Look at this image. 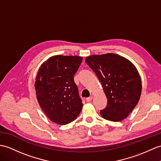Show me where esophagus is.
I'll return each instance as SVG.
<instances>
[{
    "mask_svg": "<svg viewBox=\"0 0 161 161\" xmlns=\"http://www.w3.org/2000/svg\"><path fill=\"white\" fill-rule=\"evenodd\" d=\"M92 96H90L89 97H87L86 98V102H91V101H92Z\"/></svg>",
    "mask_w": 161,
    "mask_h": 161,
    "instance_id": "34e87169",
    "label": "esophagus"
}]
</instances>
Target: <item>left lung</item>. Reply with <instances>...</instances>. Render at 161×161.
Returning a JSON list of instances; mask_svg holds the SVG:
<instances>
[{"label":"left lung","mask_w":161,"mask_h":161,"mask_svg":"<svg viewBox=\"0 0 161 161\" xmlns=\"http://www.w3.org/2000/svg\"><path fill=\"white\" fill-rule=\"evenodd\" d=\"M85 61L97 76L108 98L101 115L108 121H122L141 97V79L135 66L125 58L110 53L88 56Z\"/></svg>","instance_id":"8db88e82"}]
</instances>
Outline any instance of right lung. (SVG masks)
Returning a JSON list of instances; mask_svg holds the SVG:
<instances>
[{"label":"right lung","instance_id":"right-lung-1","mask_svg":"<svg viewBox=\"0 0 161 161\" xmlns=\"http://www.w3.org/2000/svg\"><path fill=\"white\" fill-rule=\"evenodd\" d=\"M82 57L54 55L40 66L35 89L40 108L51 121L59 125L72 122L79 115L83 103L73 76Z\"/></svg>","mask_w":161,"mask_h":161}]
</instances>
